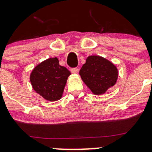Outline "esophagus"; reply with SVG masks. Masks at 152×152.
I'll use <instances>...</instances> for the list:
<instances>
[{
  "label": "esophagus",
  "mask_w": 152,
  "mask_h": 152,
  "mask_svg": "<svg viewBox=\"0 0 152 152\" xmlns=\"http://www.w3.org/2000/svg\"><path fill=\"white\" fill-rule=\"evenodd\" d=\"M78 71H79V69L76 68V67H75V68L70 69V72H71L72 73H77Z\"/></svg>",
  "instance_id": "esophagus-1"
}]
</instances>
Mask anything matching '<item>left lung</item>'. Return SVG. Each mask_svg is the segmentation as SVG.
Wrapping results in <instances>:
<instances>
[{
    "instance_id": "obj_1",
    "label": "left lung",
    "mask_w": 152,
    "mask_h": 152,
    "mask_svg": "<svg viewBox=\"0 0 152 152\" xmlns=\"http://www.w3.org/2000/svg\"><path fill=\"white\" fill-rule=\"evenodd\" d=\"M79 74L94 94L101 95L116 83L118 72L117 67L107 59L99 56H90Z\"/></svg>"
}]
</instances>
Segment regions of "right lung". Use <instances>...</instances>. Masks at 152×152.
<instances>
[{
  "label": "right lung",
  "instance_id": "right-lung-1",
  "mask_svg": "<svg viewBox=\"0 0 152 152\" xmlns=\"http://www.w3.org/2000/svg\"><path fill=\"white\" fill-rule=\"evenodd\" d=\"M70 72L61 66L56 57L50 58L37 65L32 70L30 81L34 90L50 102L62 98Z\"/></svg>",
  "mask_w": 152,
  "mask_h": 152
}]
</instances>
